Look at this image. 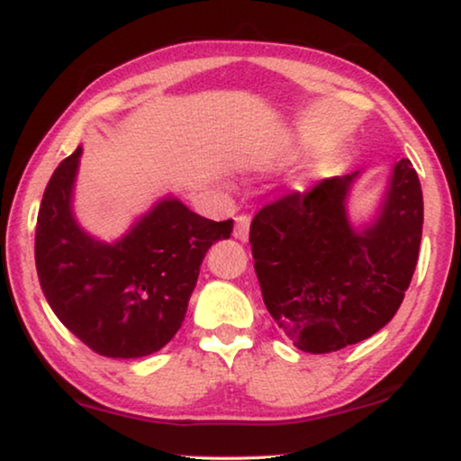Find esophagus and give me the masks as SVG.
Listing matches in <instances>:
<instances>
[{
	"mask_svg": "<svg viewBox=\"0 0 461 461\" xmlns=\"http://www.w3.org/2000/svg\"><path fill=\"white\" fill-rule=\"evenodd\" d=\"M249 222L251 220L248 213H241V216L235 218V230H232V235H235V239H239V241H248Z\"/></svg>",
	"mask_w": 461,
	"mask_h": 461,
	"instance_id": "esophagus-1",
	"label": "esophagus"
}]
</instances>
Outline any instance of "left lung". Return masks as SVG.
Masks as SVG:
<instances>
[{"instance_id": "obj_1", "label": "left lung", "mask_w": 461, "mask_h": 461, "mask_svg": "<svg viewBox=\"0 0 461 461\" xmlns=\"http://www.w3.org/2000/svg\"><path fill=\"white\" fill-rule=\"evenodd\" d=\"M357 174L283 194L249 226L264 304L294 346L312 355L380 331L418 264L424 199L411 161L396 163L380 213L363 230L346 213Z\"/></svg>"}]
</instances>
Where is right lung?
<instances>
[{
  "instance_id": "right-lung-1",
  "label": "right lung",
  "mask_w": 461,
  "mask_h": 461,
  "mask_svg": "<svg viewBox=\"0 0 461 461\" xmlns=\"http://www.w3.org/2000/svg\"><path fill=\"white\" fill-rule=\"evenodd\" d=\"M81 149L54 169L35 229L41 292L60 323L111 358L161 350L185 321L201 262L232 220L213 222L178 199H163L115 243L79 229L71 193Z\"/></svg>"
}]
</instances>
